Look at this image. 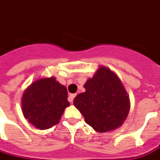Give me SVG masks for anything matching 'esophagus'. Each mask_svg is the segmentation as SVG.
Returning <instances> with one entry per match:
<instances>
[{"instance_id": "esophagus-1", "label": "esophagus", "mask_w": 160, "mask_h": 160, "mask_svg": "<svg viewBox=\"0 0 160 160\" xmlns=\"http://www.w3.org/2000/svg\"><path fill=\"white\" fill-rule=\"evenodd\" d=\"M76 96V93H70V94H69V97H68V100L70 101L71 102H72Z\"/></svg>"}]
</instances>
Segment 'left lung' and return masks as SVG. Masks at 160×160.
Returning a JSON list of instances; mask_svg holds the SVG:
<instances>
[{
	"mask_svg": "<svg viewBox=\"0 0 160 160\" xmlns=\"http://www.w3.org/2000/svg\"><path fill=\"white\" fill-rule=\"evenodd\" d=\"M84 87L85 92L79 93L73 103L87 124L100 133L114 131L122 125L131 103L124 85L113 71L99 66Z\"/></svg>",
	"mask_w": 160,
	"mask_h": 160,
	"instance_id": "1",
	"label": "left lung"
}]
</instances>
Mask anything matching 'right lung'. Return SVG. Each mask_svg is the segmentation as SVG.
<instances>
[{
    "mask_svg": "<svg viewBox=\"0 0 160 160\" xmlns=\"http://www.w3.org/2000/svg\"><path fill=\"white\" fill-rule=\"evenodd\" d=\"M67 89L55 77L34 80L24 91L21 98L24 118L39 130L49 129L59 123L65 108L70 106Z\"/></svg>",
    "mask_w": 160,
    "mask_h": 160,
    "instance_id": "add662e5",
    "label": "right lung"
}]
</instances>
